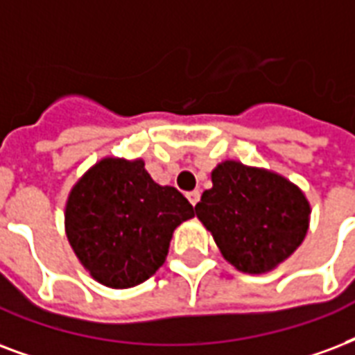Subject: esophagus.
Instances as JSON below:
<instances>
[{
	"label": "esophagus",
	"instance_id": "34e87169",
	"mask_svg": "<svg viewBox=\"0 0 355 355\" xmlns=\"http://www.w3.org/2000/svg\"><path fill=\"white\" fill-rule=\"evenodd\" d=\"M188 199H189V202H191V205L196 207L197 202H199V199H201V191H199V189L188 191Z\"/></svg>",
	"mask_w": 355,
	"mask_h": 355
}]
</instances>
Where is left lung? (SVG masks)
Here are the masks:
<instances>
[{"instance_id": "8db88e82", "label": "left lung", "mask_w": 355, "mask_h": 355, "mask_svg": "<svg viewBox=\"0 0 355 355\" xmlns=\"http://www.w3.org/2000/svg\"><path fill=\"white\" fill-rule=\"evenodd\" d=\"M196 214L232 266L262 274L304 242L311 208L286 178L223 162L212 171V188L202 193Z\"/></svg>"}]
</instances>
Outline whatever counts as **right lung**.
I'll use <instances>...</instances> for the list:
<instances>
[{
	"label": "right lung",
	"mask_w": 355,
	"mask_h": 355,
	"mask_svg": "<svg viewBox=\"0 0 355 355\" xmlns=\"http://www.w3.org/2000/svg\"><path fill=\"white\" fill-rule=\"evenodd\" d=\"M196 216L173 186H159L141 159L105 158L70 191L67 236L89 274L105 286L147 281L166 261L173 231Z\"/></svg>",
	"instance_id": "right-lung-1"
}]
</instances>
